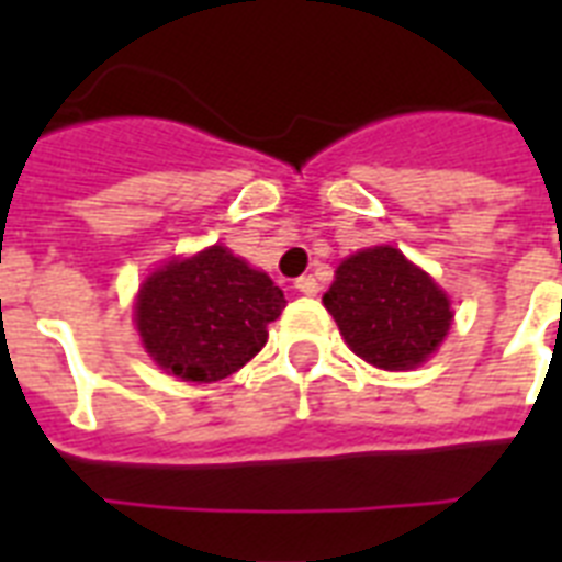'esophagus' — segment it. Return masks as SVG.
<instances>
[{"label": "esophagus", "mask_w": 562, "mask_h": 562, "mask_svg": "<svg viewBox=\"0 0 562 562\" xmlns=\"http://www.w3.org/2000/svg\"><path fill=\"white\" fill-rule=\"evenodd\" d=\"M294 289H297L300 294H306V297H315L317 291H321V285H317V280L312 273H306V277H300V280L294 282Z\"/></svg>", "instance_id": "34e87169"}]
</instances>
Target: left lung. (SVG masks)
<instances>
[{
  "label": "left lung",
  "instance_id": "left-lung-1",
  "mask_svg": "<svg viewBox=\"0 0 562 562\" xmlns=\"http://www.w3.org/2000/svg\"><path fill=\"white\" fill-rule=\"evenodd\" d=\"M324 306L350 350L382 370L419 368L454 317L446 291L391 245L347 256Z\"/></svg>",
  "mask_w": 562,
  "mask_h": 562
}]
</instances>
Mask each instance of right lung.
<instances>
[{
	"label": "right lung",
	"mask_w": 562,
	"mask_h": 562,
	"mask_svg": "<svg viewBox=\"0 0 562 562\" xmlns=\"http://www.w3.org/2000/svg\"><path fill=\"white\" fill-rule=\"evenodd\" d=\"M285 308L280 285L227 247L160 265L139 285L136 333L145 352L183 382H218L245 368Z\"/></svg>",
	"instance_id": "add662e5"
}]
</instances>
